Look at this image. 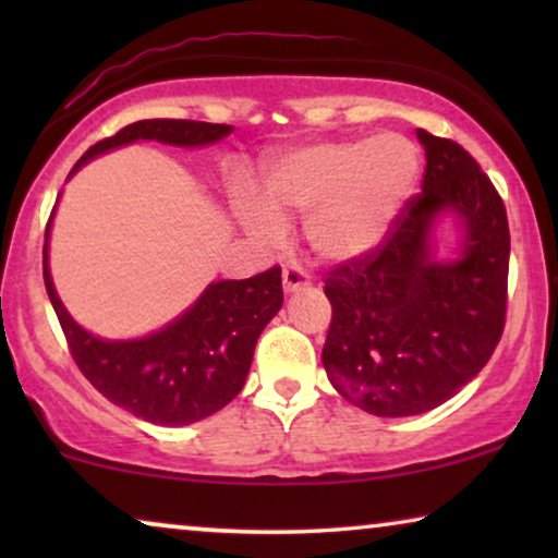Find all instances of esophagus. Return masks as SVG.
<instances>
[{"label":"esophagus","instance_id":"34e87169","mask_svg":"<svg viewBox=\"0 0 558 558\" xmlns=\"http://www.w3.org/2000/svg\"><path fill=\"white\" fill-rule=\"evenodd\" d=\"M281 284H284L287 294H292V292H300V289H307L312 284V279L302 266L289 264L284 266V274H281Z\"/></svg>","mask_w":558,"mask_h":558}]
</instances>
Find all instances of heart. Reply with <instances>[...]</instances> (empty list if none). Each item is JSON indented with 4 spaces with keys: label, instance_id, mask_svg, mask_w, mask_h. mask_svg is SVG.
I'll use <instances>...</instances> for the list:
<instances>
[{
    "label": "heart",
    "instance_id": "obj_1",
    "mask_svg": "<svg viewBox=\"0 0 558 558\" xmlns=\"http://www.w3.org/2000/svg\"><path fill=\"white\" fill-rule=\"evenodd\" d=\"M418 149L401 134L319 142L279 157L264 174V203L239 195L251 233L277 241L281 220L307 216V241L325 262H355L378 248L414 193Z\"/></svg>",
    "mask_w": 558,
    "mask_h": 558
}]
</instances>
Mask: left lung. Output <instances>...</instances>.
Masks as SVG:
<instances>
[{"mask_svg": "<svg viewBox=\"0 0 558 558\" xmlns=\"http://www.w3.org/2000/svg\"><path fill=\"white\" fill-rule=\"evenodd\" d=\"M422 193L371 254L327 271L332 319L323 348L342 399L376 416H414L470 384L498 348L508 307L506 205L468 149L424 129ZM454 211L461 256L437 263L430 228Z\"/></svg>", "mask_w": 558, "mask_h": 558, "instance_id": "1", "label": "left lung"}]
</instances>
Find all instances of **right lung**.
Wrapping results in <instances>:
<instances>
[{"label":"right lung","mask_w":558,"mask_h":558,"mask_svg":"<svg viewBox=\"0 0 558 558\" xmlns=\"http://www.w3.org/2000/svg\"><path fill=\"white\" fill-rule=\"evenodd\" d=\"M233 132L228 124L190 119L134 121L109 140L96 142L71 174L104 151L136 140L178 147H205ZM48 231L43 248L45 289L83 376L98 393L129 414L162 426H185L216 414L246 384L258 335L281 310V269L251 279L213 281L185 315L142 340H101L83 330L60 302L48 271Z\"/></svg>","instance_id":"1"}]
</instances>
